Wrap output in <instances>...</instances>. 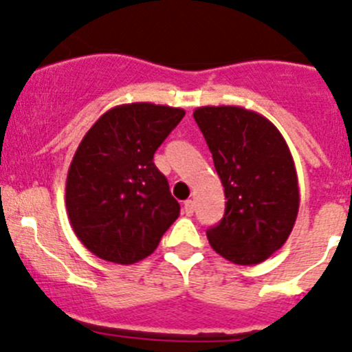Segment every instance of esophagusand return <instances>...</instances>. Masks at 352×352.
<instances>
[{
  "label": "esophagus",
  "mask_w": 352,
  "mask_h": 352,
  "mask_svg": "<svg viewBox=\"0 0 352 352\" xmlns=\"http://www.w3.org/2000/svg\"><path fill=\"white\" fill-rule=\"evenodd\" d=\"M193 210H195L193 200H185V206H183V212H185L186 216H193Z\"/></svg>",
  "instance_id": "esophagus-1"
}]
</instances>
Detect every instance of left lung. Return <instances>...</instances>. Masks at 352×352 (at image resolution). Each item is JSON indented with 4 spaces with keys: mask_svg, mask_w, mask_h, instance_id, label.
<instances>
[{
    "mask_svg": "<svg viewBox=\"0 0 352 352\" xmlns=\"http://www.w3.org/2000/svg\"><path fill=\"white\" fill-rule=\"evenodd\" d=\"M193 117L226 197L223 219L207 230L210 247L235 264L263 263L287 242L299 212L292 153L271 120L243 107H199Z\"/></svg>",
    "mask_w": 352,
    "mask_h": 352,
    "instance_id": "left-lung-1",
    "label": "left lung"
}]
</instances>
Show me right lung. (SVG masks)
<instances>
[{
  "mask_svg": "<svg viewBox=\"0 0 352 352\" xmlns=\"http://www.w3.org/2000/svg\"><path fill=\"white\" fill-rule=\"evenodd\" d=\"M183 117L176 107L126 103L107 110L79 143L65 206L74 233L96 257L138 263L178 219L179 204L153 153Z\"/></svg>",
  "mask_w": 352,
  "mask_h": 352,
  "instance_id": "obj_1",
  "label": "right lung"
}]
</instances>
